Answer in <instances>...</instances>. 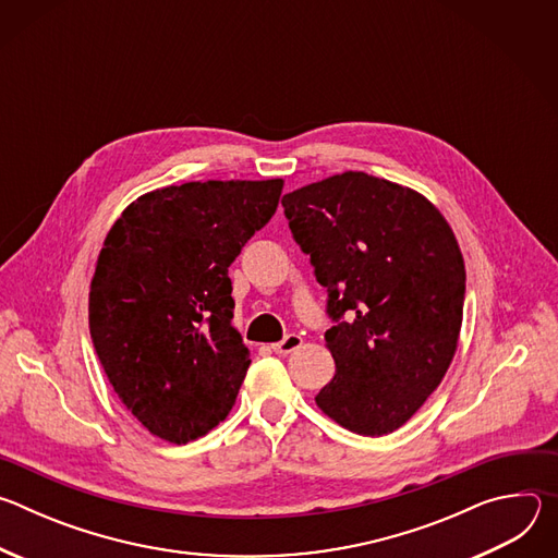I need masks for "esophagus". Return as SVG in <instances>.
Here are the masks:
<instances>
[{
    "label": "esophagus",
    "mask_w": 558,
    "mask_h": 558,
    "mask_svg": "<svg viewBox=\"0 0 558 558\" xmlns=\"http://www.w3.org/2000/svg\"><path fill=\"white\" fill-rule=\"evenodd\" d=\"M300 344H302V338L295 336V333H289L282 342L271 344V349H274V353H278V355H289V353L295 351Z\"/></svg>",
    "instance_id": "34e87169"
}]
</instances>
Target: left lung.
Listing matches in <instances>:
<instances>
[{"label":"left lung","instance_id":"left-lung-1","mask_svg":"<svg viewBox=\"0 0 558 558\" xmlns=\"http://www.w3.org/2000/svg\"><path fill=\"white\" fill-rule=\"evenodd\" d=\"M282 207L336 320L325 333L336 375L315 404L351 433L388 435L454 357L465 295L457 238L426 196L364 172L304 185Z\"/></svg>","mask_w":558,"mask_h":558}]
</instances>
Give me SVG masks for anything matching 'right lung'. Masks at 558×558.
<instances>
[{
  "label": "right lung",
  "mask_w": 558,
  "mask_h": 558,
  "mask_svg": "<svg viewBox=\"0 0 558 558\" xmlns=\"http://www.w3.org/2000/svg\"><path fill=\"white\" fill-rule=\"evenodd\" d=\"M282 179L192 181L147 192L108 231L88 320L121 404L187 444L231 411L252 364L231 327L229 265L276 214Z\"/></svg>",
  "instance_id": "1"
}]
</instances>
